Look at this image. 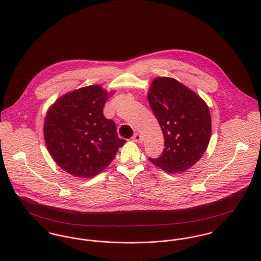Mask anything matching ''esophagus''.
Listing matches in <instances>:
<instances>
[{
    "label": "esophagus",
    "mask_w": 261,
    "mask_h": 261,
    "mask_svg": "<svg viewBox=\"0 0 261 261\" xmlns=\"http://www.w3.org/2000/svg\"><path fill=\"white\" fill-rule=\"evenodd\" d=\"M133 141L134 142H136V143H142L143 142V139H142V136L140 135V134H135L134 136H133Z\"/></svg>",
    "instance_id": "obj_1"
}]
</instances>
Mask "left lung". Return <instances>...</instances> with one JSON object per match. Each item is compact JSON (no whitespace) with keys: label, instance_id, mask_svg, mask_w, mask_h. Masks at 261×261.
I'll use <instances>...</instances> for the list:
<instances>
[{"label":"left lung","instance_id":"1","mask_svg":"<svg viewBox=\"0 0 261 261\" xmlns=\"http://www.w3.org/2000/svg\"><path fill=\"white\" fill-rule=\"evenodd\" d=\"M149 106L165 139V149L149 161L168 173L184 172L203 155L211 137L207 105L176 79L155 78L149 88Z\"/></svg>","mask_w":261,"mask_h":261}]
</instances>
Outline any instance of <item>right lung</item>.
I'll use <instances>...</instances> for the list:
<instances>
[{"label":"right lung","mask_w":261,"mask_h":261,"mask_svg":"<svg viewBox=\"0 0 261 261\" xmlns=\"http://www.w3.org/2000/svg\"><path fill=\"white\" fill-rule=\"evenodd\" d=\"M108 92L98 85L60 97L47 112L44 137L50 154L65 172L90 178L103 171L124 145L115 122L103 115Z\"/></svg>","instance_id":"obj_1"}]
</instances>
